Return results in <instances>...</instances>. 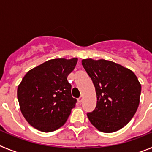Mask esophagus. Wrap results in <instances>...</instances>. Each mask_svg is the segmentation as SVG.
Listing matches in <instances>:
<instances>
[{
  "label": "esophagus",
  "instance_id": "34e87169",
  "mask_svg": "<svg viewBox=\"0 0 152 152\" xmlns=\"http://www.w3.org/2000/svg\"><path fill=\"white\" fill-rule=\"evenodd\" d=\"M77 100H78L79 103H81V102L83 101V95H81V96H80V97H79L78 99H77Z\"/></svg>",
  "mask_w": 152,
  "mask_h": 152
}]
</instances>
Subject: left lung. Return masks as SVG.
Wrapping results in <instances>:
<instances>
[{
	"label": "left lung",
	"mask_w": 152,
	"mask_h": 152,
	"mask_svg": "<svg viewBox=\"0 0 152 152\" xmlns=\"http://www.w3.org/2000/svg\"><path fill=\"white\" fill-rule=\"evenodd\" d=\"M96 94V107L88 117L99 131L110 133L123 128L139 105L141 84L129 68L104 59L82 60Z\"/></svg>",
	"instance_id": "1"
}]
</instances>
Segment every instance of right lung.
<instances>
[{
    "label": "right lung",
    "instance_id": "1",
    "mask_svg": "<svg viewBox=\"0 0 152 152\" xmlns=\"http://www.w3.org/2000/svg\"><path fill=\"white\" fill-rule=\"evenodd\" d=\"M77 58H55L29 70L17 88L20 108L29 125L43 132L66 123L77 100L67 77Z\"/></svg>",
    "mask_w": 152,
    "mask_h": 152
}]
</instances>
